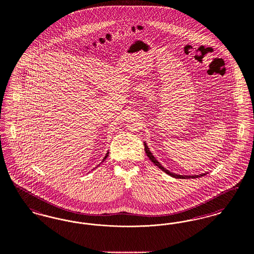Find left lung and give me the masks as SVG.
Returning <instances> with one entry per match:
<instances>
[{
	"mask_svg": "<svg viewBox=\"0 0 254 254\" xmlns=\"http://www.w3.org/2000/svg\"><path fill=\"white\" fill-rule=\"evenodd\" d=\"M144 145H145V153H146V155H147V157L149 158V160L155 165V166H157L159 169H162L163 171H165L167 174H169L170 175L171 177H174V178H177V179H190V178H198V177H202V176H204L205 175V173H203V174H200V175H180V174H175V173H172V172H170L169 170L168 169H165L159 162H158L157 160L155 159V157L152 155V153L149 151V148L147 147V145L145 143H144Z\"/></svg>",
	"mask_w": 254,
	"mask_h": 254,
	"instance_id": "1",
	"label": "left lung"
}]
</instances>
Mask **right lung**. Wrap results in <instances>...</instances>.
<instances>
[{
	"mask_svg": "<svg viewBox=\"0 0 254 254\" xmlns=\"http://www.w3.org/2000/svg\"><path fill=\"white\" fill-rule=\"evenodd\" d=\"M108 155H109V152H108V153H107V154H106V156H105V158H104V159H103V161H105V160H106V159H107V157H108Z\"/></svg>",
	"mask_w": 254,
	"mask_h": 254,
	"instance_id": "1",
	"label": "right lung"
}]
</instances>
